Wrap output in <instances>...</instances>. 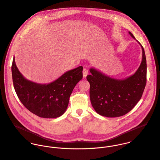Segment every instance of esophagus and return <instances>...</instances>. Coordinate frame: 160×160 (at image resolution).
I'll use <instances>...</instances> for the list:
<instances>
[{
  "label": "esophagus",
  "mask_w": 160,
  "mask_h": 160,
  "mask_svg": "<svg viewBox=\"0 0 160 160\" xmlns=\"http://www.w3.org/2000/svg\"><path fill=\"white\" fill-rule=\"evenodd\" d=\"M88 73V71L87 68H84L83 70V78H85L87 77Z\"/></svg>",
  "instance_id": "34e87169"
}]
</instances>
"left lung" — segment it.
<instances>
[{"mask_svg": "<svg viewBox=\"0 0 160 160\" xmlns=\"http://www.w3.org/2000/svg\"><path fill=\"white\" fill-rule=\"evenodd\" d=\"M129 34L135 39L133 35ZM142 48V61L132 76L122 80L115 79L91 68L92 75L87 77L90 83V98L92 107L97 113L106 117L123 116L137 104L141 99L147 83V60Z\"/></svg>", "mask_w": 160, "mask_h": 160, "instance_id": "1", "label": "left lung"}]
</instances>
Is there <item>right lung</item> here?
Wrapping results in <instances>:
<instances>
[{
    "mask_svg": "<svg viewBox=\"0 0 160 160\" xmlns=\"http://www.w3.org/2000/svg\"><path fill=\"white\" fill-rule=\"evenodd\" d=\"M83 67L69 70L48 84L27 80L20 73L13 58L12 80L15 92L22 103L32 113L41 118H54L66 111L70 95L83 78Z\"/></svg>",
    "mask_w": 160,
    "mask_h": 160,
    "instance_id": "1",
    "label": "right lung"
}]
</instances>
